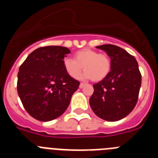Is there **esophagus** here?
<instances>
[{
  "mask_svg": "<svg viewBox=\"0 0 158 158\" xmlns=\"http://www.w3.org/2000/svg\"><path fill=\"white\" fill-rule=\"evenodd\" d=\"M85 85H86V84L81 83L80 84V88H81V89H82V88H84V86H85Z\"/></svg>",
  "mask_w": 158,
  "mask_h": 158,
  "instance_id": "34e87169",
  "label": "esophagus"
}]
</instances>
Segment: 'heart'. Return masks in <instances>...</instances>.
<instances>
[{
    "label": "heart",
    "instance_id": "obj_1",
    "mask_svg": "<svg viewBox=\"0 0 158 158\" xmlns=\"http://www.w3.org/2000/svg\"><path fill=\"white\" fill-rule=\"evenodd\" d=\"M63 67L66 73L73 78L77 77L82 70V79H91L93 81H100L107 76L111 69V60L105 54L85 48L77 51L74 54V59L65 58Z\"/></svg>",
    "mask_w": 158,
    "mask_h": 158
}]
</instances>
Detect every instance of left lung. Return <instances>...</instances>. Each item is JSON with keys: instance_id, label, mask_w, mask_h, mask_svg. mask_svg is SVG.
Listing matches in <instances>:
<instances>
[{"instance_id": "left-lung-1", "label": "left lung", "mask_w": 158, "mask_h": 158, "mask_svg": "<svg viewBox=\"0 0 158 158\" xmlns=\"http://www.w3.org/2000/svg\"><path fill=\"white\" fill-rule=\"evenodd\" d=\"M111 58V71L94 84L89 100L92 110L104 120H120L133 111L139 99L142 75L139 64L131 54L119 47L105 44L96 47Z\"/></svg>"}]
</instances>
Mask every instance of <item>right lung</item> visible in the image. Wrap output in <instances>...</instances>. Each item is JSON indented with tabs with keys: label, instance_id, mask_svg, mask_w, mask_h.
<instances>
[{
	"label": "right lung",
	"instance_id": "add662e5",
	"mask_svg": "<svg viewBox=\"0 0 158 158\" xmlns=\"http://www.w3.org/2000/svg\"><path fill=\"white\" fill-rule=\"evenodd\" d=\"M70 51L60 46L35 50L19 66L17 92L23 107L37 120L62 115L80 82L67 74L63 59Z\"/></svg>",
	"mask_w": 158,
	"mask_h": 158
}]
</instances>
